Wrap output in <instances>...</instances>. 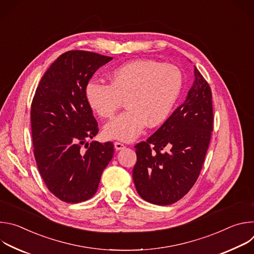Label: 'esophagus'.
Instances as JSON below:
<instances>
[{
	"mask_svg": "<svg viewBox=\"0 0 254 254\" xmlns=\"http://www.w3.org/2000/svg\"><path fill=\"white\" fill-rule=\"evenodd\" d=\"M115 148H116V150H118V151L123 150V149L125 148V144L122 143V142H120V141H116V142H115Z\"/></svg>",
	"mask_w": 254,
	"mask_h": 254,
	"instance_id": "1",
	"label": "esophagus"
}]
</instances>
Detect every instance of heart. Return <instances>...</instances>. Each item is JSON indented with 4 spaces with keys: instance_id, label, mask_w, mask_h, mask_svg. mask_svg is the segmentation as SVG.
I'll return each mask as SVG.
<instances>
[{
    "instance_id": "b5f03b06",
    "label": "heart",
    "mask_w": 254,
    "mask_h": 254,
    "mask_svg": "<svg viewBox=\"0 0 254 254\" xmlns=\"http://www.w3.org/2000/svg\"><path fill=\"white\" fill-rule=\"evenodd\" d=\"M183 86L181 70L170 63L150 59L127 62L110 75V84L90 81L85 97L99 117L113 118L125 100L127 111L104 127L111 138L130 141L148 125H162L171 115Z\"/></svg>"
}]
</instances>
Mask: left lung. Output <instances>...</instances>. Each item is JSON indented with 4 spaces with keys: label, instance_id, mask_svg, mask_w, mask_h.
I'll return each mask as SVG.
<instances>
[{
    "label": "left lung",
    "instance_id": "8db88e82",
    "mask_svg": "<svg viewBox=\"0 0 254 254\" xmlns=\"http://www.w3.org/2000/svg\"><path fill=\"white\" fill-rule=\"evenodd\" d=\"M195 81L178 106L147 141L136 143L132 178L138 195L170 205L183 198L200 175L213 130L211 88L195 67Z\"/></svg>",
    "mask_w": 254,
    "mask_h": 254
}]
</instances>
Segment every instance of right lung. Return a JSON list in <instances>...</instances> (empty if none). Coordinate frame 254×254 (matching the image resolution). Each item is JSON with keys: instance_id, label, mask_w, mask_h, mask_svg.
<instances>
[{"instance_id": "right-lung-1", "label": "right lung", "mask_w": 254, "mask_h": 254, "mask_svg": "<svg viewBox=\"0 0 254 254\" xmlns=\"http://www.w3.org/2000/svg\"><path fill=\"white\" fill-rule=\"evenodd\" d=\"M112 59L83 50L61 54L45 72L32 100L35 160L48 190L66 203L90 199L114 157L112 141L87 142L98 132V125L85 97L94 72Z\"/></svg>"}]
</instances>
